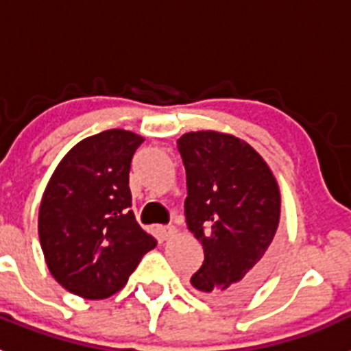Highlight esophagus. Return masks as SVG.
<instances>
[{
	"mask_svg": "<svg viewBox=\"0 0 351 351\" xmlns=\"http://www.w3.org/2000/svg\"><path fill=\"white\" fill-rule=\"evenodd\" d=\"M158 232H160V237L163 239V241H167V239L173 237V234H176V226L173 225L160 226V228H158Z\"/></svg>",
	"mask_w": 351,
	"mask_h": 351,
	"instance_id": "esophagus-1",
	"label": "esophagus"
}]
</instances>
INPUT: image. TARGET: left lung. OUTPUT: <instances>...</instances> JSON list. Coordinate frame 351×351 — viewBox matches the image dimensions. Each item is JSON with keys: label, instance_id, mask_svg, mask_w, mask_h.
<instances>
[{"label": "left lung", "instance_id": "obj_1", "mask_svg": "<svg viewBox=\"0 0 351 351\" xmlns=\"http://www.w3.org/2000/svg\"><path fill=\"white\" fill-rule=\"evenodd\" d=\"M178 149L186 169V225L204 247L191 285L216 302L244 299L274 265L280 186L255 149L228 133H184Z\"/></svg>", "mask_w": 351, "mask_h": 351}]
</instances>
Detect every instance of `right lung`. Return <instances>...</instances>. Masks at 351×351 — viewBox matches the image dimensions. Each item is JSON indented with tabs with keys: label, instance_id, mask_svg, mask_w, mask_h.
Here are the masks:
<instances>
[{
	"label": "right lung",
	"instance_id": "right-lung-1",
	"mask_svg": "<svg viewBox=\"0 0 351 351\" xmlns=\"http://www.w3.org/2000/svg\"><path fill=\"white\" fill-rule=\"evenodd\" d=\"M141 135L107 130L73 145L43 191L38 235L54 280L84 299L125 287L156 239L135 219L130 167Z\"/></svg>",
	"mask_w": 351,
	"mask_h": 351
}]
</instances>
